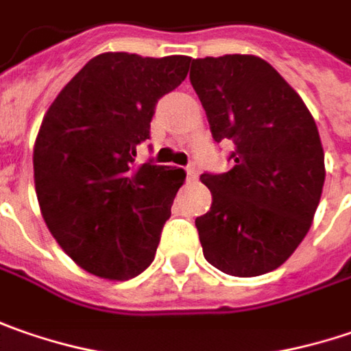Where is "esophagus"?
Masks as SVG:
<instances>
[{
	"instance_id": "obj_1",
	"label": "esophagus",
	"mask_w": 351,
	"mask_h": 351,
	"mask_svg": "<svg viewBox=\"0 0 351 351\" xmlns=\"http://www.w3.org/2000/svg\"><path fill=\"white\" fill-rule=\"evenodd\" d=\"M186 176H189V180H196V178H198V169H196V165H191V167L186 169Z\"/></svg>"
}]
</instances>
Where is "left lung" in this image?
I'll return each mask as SVG.
<instances>
[{
    "instance_id": "1",
    "label": "left lung",
    "mask_w": 351,
    "mask_h": 351,
    "mask_svg": "<svg viewBox=\"0 0 351 351\" xmlns=\"http://www.w3.org/2000/svg\"><path fill=\"white\" fill-rule=\"evenodd\" d=\"M192 88L212 137L232 141L234 169L202 175L212 206L196 218L208 263L234 277L281 267L311 230L324 186V149L313 114L267 60L192 58Z\"/></svg>"
}]
</instances>
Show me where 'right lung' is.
Segmentation results:
<instances>
[{"mask_svg": "<svg viewBox=\"0 0 351 351\" xmlns=\"http://www.w3.org/2000/svg\"><path fill=\"white\" fill-rule=\"evenodd\" d=\"M191 60L101 53L43 117L33 149L40 214L64 253L96 277L128 281L155 259L186 175L135 157L157 99L186 78Z\"/></svg>", "mask_w": 351, "mask_h": 351, "instance_id": "obj_1", "label": "right lung"}]
</instances>
